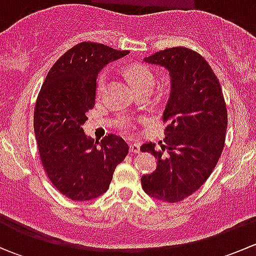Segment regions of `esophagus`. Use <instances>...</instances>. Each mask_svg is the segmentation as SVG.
Here are the masks:
<instances>
[{
	"label": "esophagus",
	"mask_w": 256,
	"mask_h": 256,
	"mask_svg": "<svg viewBox=\"0 0 256 256\" xmlns=\"http://www.w3.org/2000/svg\"><path fill=\"white\" fill-rule=\"evenodd\" d=\"M130 152L131 154H138L140 152V144H130Z\"/></svg>",
	"instance_id": "34e87169"
}]
</instances>
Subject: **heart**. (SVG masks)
Returning a JSON list of instances; mask_svg holds the SVG:
<instances>
[{
	"instance_id": "b5f03b06",
	"label": "heart",
	"mask_w": 256,
	"mask_h": 256,
	"mask_svg": "<svg viewBox=\"0 0 256 256\" xmlns=\"http://www.w3.org/2000/svg\"><path fill=\"white\" fill-rule=\"evenodd\" d=\"M128 76L130 82H132L136 90L144 86H152L154 85V74L142 66H132L128 69ZM108 74L102 73L96 80V94L102 95L106 88Z\"/></svg>"
}]
</instances>
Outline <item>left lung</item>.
Masks as SVG:
<instances>
[{
  "label": "left lung",
  "instance_id": "left-lung-1",
  "mask_svg": "<svg viewBox=\"0 0 256 256\" xmlns=\"http://www.w3.org/2000/svg\"><path fill=\"white\" fill-rule=\"evenodd\" d=\"M144 62L168 70L171 92L162 116L166 144L162 151L152 142L141 146L157 158L156 170L141 177V186L154 200L180 202L208 180L223 151L228 125L223 92L207 60L192 49L167 48Z\"/></svg>",
  "mask_w": 256,
  "mask_h": 256
}]
</instances>
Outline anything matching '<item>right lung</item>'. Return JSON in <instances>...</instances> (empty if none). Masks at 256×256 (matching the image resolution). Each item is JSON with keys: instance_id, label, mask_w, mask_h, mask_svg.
<instances>
[{"instance_id": "1", "label": "right lung", "mask_w": 256, "mask_h": 256, "mask_svg": "<svg viewBox=\"0 0 256 256\" xmlns=\"http://www.w3.org/2000/svg\"><path fill=\"white\" fill-rule=\"evenodd\" d=\"M128 53L82 42L53 64L40 88L33 120L40 161L54 187L72 200H94L106 192L128 152L120 136L110 134L99 142L82 130L95 105L99 72Z\"/></svg>"}]
</instances>
